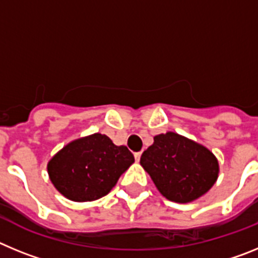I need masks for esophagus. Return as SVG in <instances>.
I'll use <instances>...</instances> for the list:
<instances>
[{
    "mask_svg": "<svg viewBox=\"0 0 258 258\" xmlns=\"http://www.w3.org/2000/svg\"><path fill=\"white\" fill-rule=\"evenodd\" d=\"M141 156H142V152H136V154H134V157H136V161H140L141 160Z\"/></svg>",
    "mask_w": 258,
    "mask_h": 258,
    "instance_id": "obj_1",
    "label": "esophagus"
}]
</instances>
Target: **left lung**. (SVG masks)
Here are the masks:
<instances>
[{"instance_id":"8db88e82","label":"left lung","mask_w":258,"mask_h":258,"mask_svg":"<svg viewBox=\"0 0 258 258\" xmlns=\"http://www.w3.org/2000/svg\"><path fill=\"white\" fill-rule=\"evenodd\" d=\"M141 165L157 190L175 203L204 195L218 175L217 159L209 150L173 132L154 137V145L141 156Z\"/></svg>"}]
</instances>
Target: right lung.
Returning a JSON list of instances; mask_svg holds the SVG:
<instances>
[{"label": "right lung", "mask_w": 258, "mask_h": 258, "mask_svg": "<svg viewBox=\"0 0 258 258\" xmlns=\"http://www.w3.org/2000/svg\"><path fill=\"white\" fill-rule=\"evenodd\" d=\"M134 163L126 146H116L103 134L68 143L47 164L56 190L74 202H92L104 197L118 177Z\"/></svg>", "instance_id": "obj_1"}]
</instances>
